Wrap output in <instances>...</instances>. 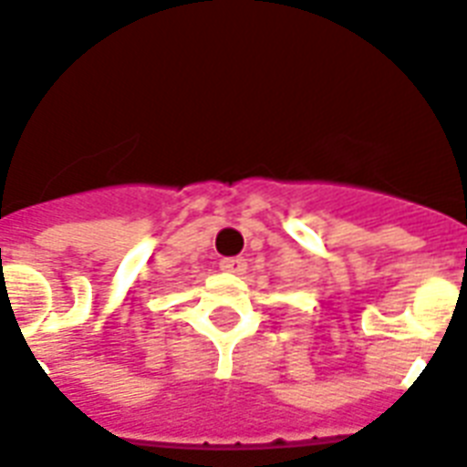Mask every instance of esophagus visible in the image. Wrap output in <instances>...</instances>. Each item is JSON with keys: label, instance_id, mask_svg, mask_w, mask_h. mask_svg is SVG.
Masks as SVG:
<instances>
[{"label": "esophagus", "instance_id": "34e87169", "mask_svg": "<svg viewBox=\"0 0 467 467\" xmlns=\"http://www.w3.org/2000/svg\"><path fill=\"white\" fill-rule=\"evenodd\" d=\"M221 271L225 273H234V275H240V273L246 271V261L244 259H223L221 261Z\"/></svg>", "mask_w": 467, "mask_h": 467}]
</instances>
